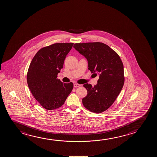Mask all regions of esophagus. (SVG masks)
I'll return each mask as SVG.
<instances>
[{
    "label": "esophagus",
    "instance_id": "esophagus-1",
    "mask_svg": "<svg viewBox=\"0 0 157 157\" xmlns=\"http://www.w3.org/2000/svg\"><path fill=\"white\" fill-rule=\"evenodd\" d=\"M80 86V85L78 84H74V85H73V86H74V87H75V88H77V87H79Z\"/></svg>",
    "mask_w": 157,
    "mask_h": 157
}]
</instances>
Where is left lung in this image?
<instances>
[{
    "label": "left lung",
    "mask_w": 157,
    "mask_h": 157,
    "mask_svg": "<svg viewBox=\"0 0 157 157\" xmlns=\"http://www.w3.org/2000/svg\"><path fill=\"white\" fill-rule=\"evenodd\" d=\"M73 48L86 58L91 73L99 76L94 86L89 84L83 85L87 91V96L82 100L83 105L91 112L101 113L113 104L123 88L122 61L114 50L102 43H76Z\"/></svg>",
    "instance_id": "obj_1"
}]
</instances>
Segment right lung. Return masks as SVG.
I'll return each mask as SVG.
<instances>
[{"label": "right lung", "mask_w": 157, "mask_h": 157, "mask_svg": "<svg viewBox=\"0 0 157 157\" xmlns=\"http://www.w3.org/2000/svg\"><path fill=\"white\" fill-rule=\"evenodd\" d=\"M73 43H56L39 50L31 62L27 74L29 88L34 98L48 109L61 107L71 92L72 82L57 79Z\"/></svg>", "instance_id": "1"}]
</instances>
